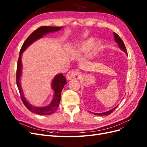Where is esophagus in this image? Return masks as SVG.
Returning <instances> with one entry per match:
<instances>
[{"label":"esophagus","mask_w":147,"mask_h":147,"mask_svg":"<svg viewBox=\"0 0 147 147\" xmlns=\"http://www.w3.org/2000/svg\"><path fill=\"white\" fill-rule=\"evenodd\" d=\"M80 77V72L75 70H71L69 71L67 75V79L68 80L79 79Z\"/></svg>","instance_id":"esophagus-1"}]
</instances>
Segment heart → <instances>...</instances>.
I'll list each match as a JSON object with an SVG mask.
<instances>
[{"label":"heart","instance_id":"b5f03b06","mask_svg":"<svg viewBox=\"0 0 147 147\" xmlns=\"http://www.w3.org/2000/svg\"><path fill=\"white\" fill-rule=\"evenodd\" d=\"M94 43V40L93 38H90V39L86 40L82 46V47H81L82 52L92 51V50H93ZM101 42L97 43L96 44V45L95 46L94 51L95 52H98L99 51V49H100V48H101Z\"/></svg>","mask_w":147,"mask_h":147}]
</instances>
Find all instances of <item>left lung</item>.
Here are the masks:
<instances>
[{"label":"left lung","instance_id":"obj_1","mask_svg":"<svg viewBox=\"0 0 147 147\" xmlns=\"http://www.w3.org/2000/svg\"><path fill=\"white\" fill-rule=\"evenodd\" d=\"M114 39H115V41L117 42V43L118 44L119 48L122 49L123 51H125L126 52V53L127 55V50H126V48L125 47V43L124 42H123V40H121V38L119 37V36L117 34L115 33V32L114 33ZM118 106H117L116 107H115L114 109L110 110V111H108L107 112H104V113H94V114L95 115H110L116 108Z\"/></svg>","mask_w":147,"mask_h":147}]
</instances>
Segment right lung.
<instances>
[{
    "instance_id": "obj_1",
    "label": "right lung",
    "mask_w": 147,
    "mask_h": 147,
    "mask_svg": "<svg viewBox=\"0 0 147 147\" xmlns=\"http://www.w3.org/2000/svg\"><path fill=\"white\" fill-rule=\"evenodd\" d=\"M62 27H51V26H42L38 27L37 29L34 30L31 34L26 41L23 43L22 47L20 49V56L18 59V63L17 65V73H16V82L17 87L19 90L21 99L23 104L31 112L39 114V115H50L55 113L59 105L61 100V94L65 84L67 83L66 79L63 74H59L57 75L53 79L52 83V88L54 90V96L51 104L48 106L44 107H35L30 104L25 99L23 95L22 89L20 84V77L21 76V55L22 52L24 51L28 46H30L33 42L36 40L38 38L42 37L43 35L48 33L57 32L61 30Z\"/></svg>"
}]
</instances>
